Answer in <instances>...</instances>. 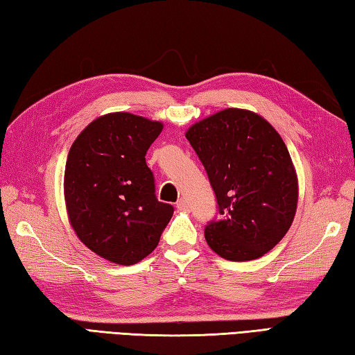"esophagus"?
Returning <instances> with one entry per match:
<instances>
[{
	"instance_id": "34e87169",
	"label": "esophagus",
	"mask_w": 355,
	"mask_h": 355,
	"mask_svg": "<svg viewBox=\"0 0 355 355\" xmlns=\"http://www.w3.org/2000/svg\"><path fill=\"white\" fill-rule=\"evenodd\" d=\"M177 207H178V211H187V209H189V206H187L184 198H180L177 201Z\"/></svg>"
}]
</instances>
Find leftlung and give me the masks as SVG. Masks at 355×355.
<instances>
[{"label": "left lung", "instance_id": "left-lung-1", "mask_svg": "<svg viewBox=\"0 0 355 355\" xmlns=\"http://www.w3.org/2000/svg\"><path fill=\"white\" fill-rule=\"evenodd\" d=\"M209 177L220 220L205 229L221 259H260L293 225L298 178L286 144L261 115L229 107L186 130Z\"/></svg>", "mask_w": 355, "mask_h": 355}]
</instances>
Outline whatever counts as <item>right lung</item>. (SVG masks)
I'll use <instances>...</instances> for the list:
<instances>
[{
	"instance_id": "add662e5",
	"label": "right lung",
	"mask_w": 355,
	"mask_h": 355,
	"mask_svg": "<svg viewBox=\"0 0 355 355\" xmlns=\"http://www.w3.org/2000/svg\"><path fill=\"white\" fill-rule=\"evenodd\" d=\"M163 123L129 112L101 115L69 150L64 201L69 223L90 251L130 266L157 248L173 207L155 197L146 152Z\"/></svg>"
}]
</instances>
